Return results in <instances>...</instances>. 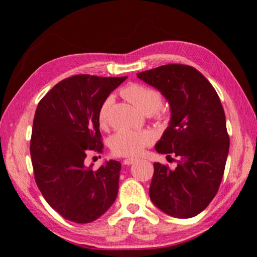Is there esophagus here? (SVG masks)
<instances>
[{"label": "esophagus", "instance_id": "34e87169", "mask_svg": "<svg viewBox=\"0 0 257 257\" xmlns=\"http://www.w3.org/2000/svg\"><path fill=\"white\" fill-rule=\"evenodd\" d=\"M135 161H136V159H125V160H123V164L130 165V164H133Z\"/></svg>", "mask_w": 257, "mask_h": 257}]
</instances>
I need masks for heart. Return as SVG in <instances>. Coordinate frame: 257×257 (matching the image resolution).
Returning <instances> with one entry per match:
<instances>
[{
	"label": "heart",
	"instance_id": "b5f03b06",
	"mask_svg": "<svg viewBox=\"0 0 257 257\" xmlns=\"http://www.w3.org/2000/svg\"><path fill=\"white\" fill-rule=\"evenodd\" d=\"M121 95L133 103L138 110L149 113L154 112L159 118L167 115V110L161 106L162 97L158 90L149 86L130 82L121 89ZM111 105V98L107 97L102 102L98 108L97 120L101 127L107 123L108 108ZM153 135L147 130H119L111 137L110 149L113 154L119 156H136L150 146L153 142Z\"/></svg>",
	"mask_w": 257,
	"mask_h": 257
}]
</instances>
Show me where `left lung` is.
<instances>
[{"label":"left lung","mask_w":257,"mask_h":257,"mask_svg":"<svg viewBox=\"0 0 257 257\" xmlns=\"http://www.w3.org/2000/svg\"><path fill=\"white\" fill-rule=\"evenodd\" d=\"M170 104L171 119L155 150L176 156L177 168L154 163L151 201L168 215L193 217L219 190L229 152L222 104L214 87L196 69L165 64L137 73Z\"/></svg>","instance_id":"8db88e82"}]
</instances>
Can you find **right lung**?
Masks as SVG:
<instances>
[{"label": "right lung", "mask_w": 257, "mask_h": 257, "mask_svg": "<svg viewBox=\"0 0 257 257\" xmlns=\"http://www.w3.org/2000/svg\"><path fill=\"white\" fill-rule=\"evenodd\" d=\"M125 79L66 78L41 99L35 112L30 139L35 181L50 206L72 222H93L118 195L119 161L110 160L94 170L85 159L88 152H103L98 108Z\"/></svg>", "instance_id": "obj_1"}]
</instances>
